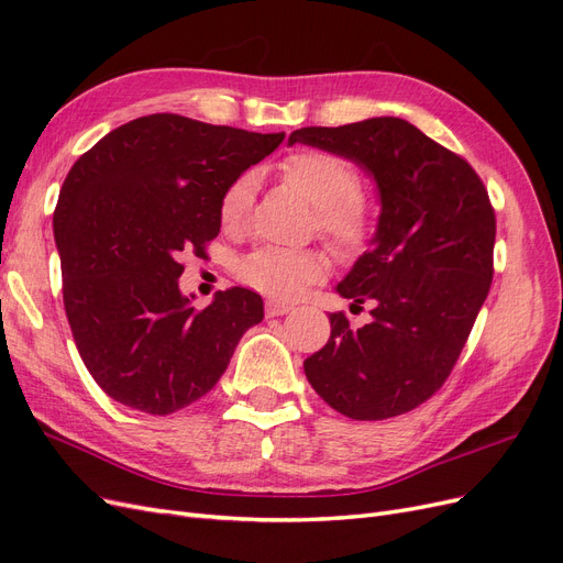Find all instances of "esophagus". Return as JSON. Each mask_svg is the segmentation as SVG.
<instances>
[{"label":"esophagus","instance_id":"1","mask_svg":"<svg viewBox=\"0 0 563 563\" xmlns=\"http://www.w3.org/2000/svg\"><path fill=\"white\" fill-rule=\"evenodd\" d=\"M294 310L291 302H282V300H267L265 302V314L267 317H284Z\"/></svg>","mask_w":563,"mask_h":563}]
</instances>
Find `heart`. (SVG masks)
<instances>
[{
	"label": "heart",
	"instance_id": "obj_1",
	"mask_svg": "<svg viewBox=\"0 0 563 563\" xmlns=\"http://www.w3.org/2000/svg\"><path fill=\"white\" fill-rule=\"evenodd\" d=\"M282 178L317 207L321 234L343 253L360 251L371 232V209L360 192V176L335 155L321 150H298L279 164ZM255 180L234 178L218 203L223 230H240L253 207ZM329 261L317 249L261 246L240 263V277L272 298H298L310 284L327 277Z\"/></svg>",
	"mask_w": 563,
	"mask_h": 563
}]
</instances>
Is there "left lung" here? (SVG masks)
Returning <instances> with one entry per match:
<instances>
[{
	"label": "left lung",
	"instance_id": "8db88e82",
	"mask_svg": "<svg viewBox=\"0 0 563 563\" xmlns=\"http://www.w3.org/2000/svg\"><path fill=\"white\" fill-rule=\"evenodd\" d=\"M288 143L321 147L373 176L380 218L371 249L338 284L354 329L333 312L331 338L305 360L317 395L352 420L413 411L446 383L493 279L496 211L482 178L455 152L399 117L305 126Z\"/></svg>",
	"mask_w": 563,
	"mask_h": 563
}]
</instances>
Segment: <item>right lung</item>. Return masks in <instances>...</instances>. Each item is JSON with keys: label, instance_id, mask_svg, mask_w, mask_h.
Returning a JSON list of instances; mask_svg holds the SVG:
<instances>
[{"label": "right lung", "instance_id": "1", "mask_svg": "<svg viewBox=\"0 0 563 563\" xmlns=\"http://www.w3.org/2000/svg\"><path fill=\"white\" fill-rule=\"evenodd\" d=\"M284 133L147 114L110 131L75 162L54 211L63 305L84 366L108 397L168 416L223 376L236 343L263 321L242 286L197 310L180 294V258L207 255L225 187Z\"/></svg>", "mask_w": 563, "mask_h": 563}]
</instances>
